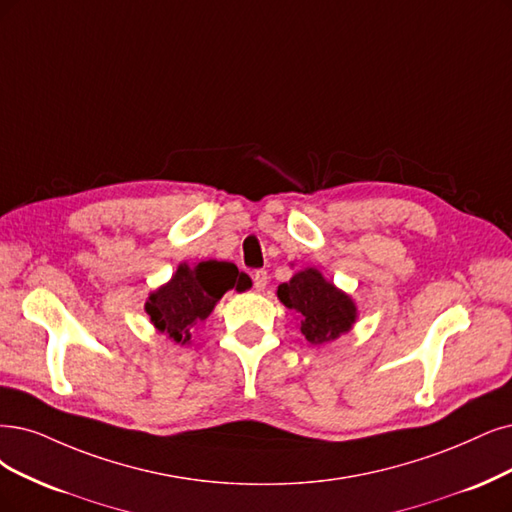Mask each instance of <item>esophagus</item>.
Here are the masks:
<instances>
[{
  "label": "esophagus",
  "instance_id": "esophagus-1",
  "mask_svg": "<svg viewBox=\"0 0 512 512\" xmlns=\"http://www.w3.org/2000/svg\"><path fill=\"white\" fill-rule=\"evenodd\" d=\"M253 285H255L257 291L266 289V285H268V272H266V270H257V272L253 274Z\"/></svg>",
  "mask_w": 512,
  "mask_h": 512
}]
</instances>
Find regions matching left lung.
I'll return each instance as SVG.
<instances>
[{
	"instance_id": "8db88e82",
	"label": "left lung",
	"mask_w": 512,
	"mask_h": 512,
	"mask_svg": "<svg viewBox=\"0 0 512 512\" xmlns=\"http://www.w3.org/2000/svg\"><path fill=\"white\" fill-rule=\"evenodd\" d=\"M276 295L282 306L297 312V325L314 346L335 342L354 327L358 318L354 299L337 289L318 268L295 272L289 282H282Z\"/></svg>"
}]
</instances>
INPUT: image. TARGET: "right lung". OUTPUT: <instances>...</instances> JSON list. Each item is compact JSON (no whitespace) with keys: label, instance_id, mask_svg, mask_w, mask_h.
<instances>
[{"label":"right lung","instance_id":"obj_1","mask_svg":"<svg viewBox=\"0 0 512 512\" xmlns=\"http://www.w3.org/2000/svg\"><path fill=\"white\" fill-rule=\"evenodd\" d=\"M251 285V278L230 261L211 259L194 266L183 261L168 282L149 293L145 312L158 333L185 346L192 339V329L211 316L227 291L244 293Z\"/></svg>","mask_w":512,"mask_h":512}]
</instances>
